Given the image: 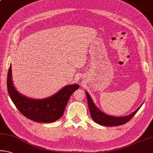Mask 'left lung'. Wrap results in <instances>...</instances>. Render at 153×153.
I'll list each match as a JSON object with an SVG mask.
<instances>
[{"instance_id":"8db88e82","label":"left lung","mask_w":153,"mask_h":153,"mask_svg":"<svg viewBox=\"0 0 153 153\" xmlns=\"http://www.w3.org/2000/svg\"><path fill=\"white\" fill-rule=\"evenodd\" d=\"M86 94L87 97V101H88V105L89 108L90 113L93 120L94 122L98 123L99 125L108 126V127H114V126H119L125 124L128 121L131 119L132 117L134 116L137 111L140 108H138L136 110L133 111L132 114L129 115L121 116V117H116V116H109L103 113L102 111L97 108V106L94 105L93 100L89 95V94L86 91Z\"/></svg>"}]
</instances>
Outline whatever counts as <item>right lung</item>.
<instances>
[{
	"label": "right lung",
	"mask_w": 153,
	"mask_h": 153,
	"mask_svg": "<svg viewBox=\"0 0 153 153\" xmlns=\"http://www.w3.org/2000/svg\"><path fill=\"white\" fill-rule=\"evenodd\" d=\"M11 77V66L7 74V90L13 103L22 114L37 123H52L63 115L68 101L78 84L68 85L50 97L42 99H30L18 93L13 86Z\"/></svg>",
	"instance_id": "obj_1"
}]
</instances>
